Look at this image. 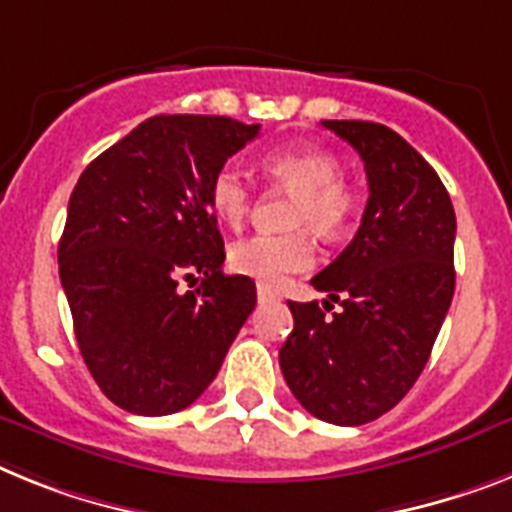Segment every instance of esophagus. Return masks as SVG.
Segmentation results:
<instances>
[{
    "label": "esophagus",
    "mask_w": 512,
    "mask_h": 512,
    "mask_svg": "<svg viewBox=\"0 0 512 512\" xmlns=\"http://www.w3.org/2000/svg\"><path fill=\"white\" fill-rule=\"evenodd\" d=\"M276 299H278L276 291L268 289V286H263V283H260V286H257V302L265 304V302H276Z\"/></svg>",
    "instance_id": "obj_1"
}]
</instances>
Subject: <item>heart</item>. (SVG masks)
Wrapping results in <instances>:
<instances>
[{
	"label": "heart",
	"mask_w": 512,
	"mask_h": 512,
	"mask_svg": "<svg viewBox=\"0 0 512 512\" xmlns=\"http://www.w3.org/2000/svg\"><path fill=\"white\" fill-rule=\"evenodd\" d=\"M263 171L273 182L296 192L291 223L322 236H336L356 213V192L341 179V161L322 148H281L263 156ZM210 208L229 226H242L252 205V187L234 166H221L208 190ZM315 244L304 231L294 234H255L231 244L229 265L263 286H281L294 273L312 268Z\"/></svg>",
	"instance_id": "obj_1"
}]
</instances>
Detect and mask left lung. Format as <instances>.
<instances>
[{
    "instance_id": "obj_1",
    "label": "left lung",
    "mask_w": 512,
    "mask_h": 512,
    "mask_svg": "<svg viewBox=\"0 0 512 512\" xmlns=\"http://www.w3.org/2000/svg\"><path fill=\"white\" fill-rule=\"evenodd\" d=\"M322 127L362 156L369 200L351 244L312 278L342 302H289L294 330L278 351L304 409L338 427L375 422L422 375L455 289V213L445 184L385 124L328 119Z\"/></svg>"
}]
</instances>
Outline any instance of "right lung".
Returning <instances> with one entry per match:
<instances>
[{"label":"right lung","instance_id":"1","mask_svg":"<svg viewBox=\"0 0 512 512\" xmlns=\"http://www.w3.org/2000/svg\"><path fill=\"white\" fill-rule=\"evenodd\" d=\"M260 124L161 114L80 174L59 242L75 338L119 409L166 416L205 393L257 302L226 276L210 179ZM182 282H195L192 292Z\"/></svg>","mask_w":512,"mask_h":512}]
</instances>
